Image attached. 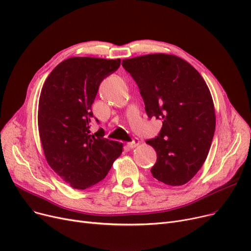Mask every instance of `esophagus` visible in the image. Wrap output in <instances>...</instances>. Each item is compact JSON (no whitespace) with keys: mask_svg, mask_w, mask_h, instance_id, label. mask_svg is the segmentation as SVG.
Instances as JSON below:
<instances>
[{"mask_svg":"<svg viewBox=\"0 0 251 251\" xmlns=\"http://www.w3.org/2000/svg\"><path fill=\"white\" fill-rule=\"evenodd\" d=\"M139 144H140L139 139H138V138H133V140H132V141H131V142H128V147H129L130 149H134V148L138 147Z\"/></svg>","mask_w":251,"mask_h":251,"instance_id":"esophagus-1","label":"esophagus"}]
</instances>
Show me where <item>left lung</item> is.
<instances>
[{"label":"left lung","instance_id":"1","mask_svg":"<svg viewBox=\"0 0 251 251\" xmlns=\"http://www.w3.org/2000/svg\"><path fill=\"white\" fill-rule=\"evenodd\" d=\"M140 90L150 118L162 119L152 176L170 186L190 181L206 160L216 129L215 105L201 75L175 55L150 54L122 61Z\"/></svg>","mask_w":251,"mask_h":251}]
</instances>
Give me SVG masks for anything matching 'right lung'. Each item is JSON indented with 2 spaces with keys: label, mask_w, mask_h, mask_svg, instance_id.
<instances>
[{
  "label": "right lung",
  "mask_w": 251,
  "mask_h": 251,
  "mask_svg": "<svg viewBox=\"0 0 251 251\" xmlns=\"http://www.w3.org/2000/svg\"><path fill=\"white\" fill-rule=\"evenodd\" d=\"M120 63V59L72 57L50 72L42 88L37 124L46 160L75 189L101 181L122 153L123 144L103 138L101 128L95 134L89 130L99 86Z\"/></svg>",
  "instance_id": "obj_1"
}]
</instances>
